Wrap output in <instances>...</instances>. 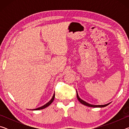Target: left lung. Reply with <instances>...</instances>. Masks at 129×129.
Masks as SVG:
<instances>
[{
	"mask_svg": "<svg viewBox=\"0 0 129 129\" xmlns=\"http://www.w3.org/2000/svg\"><path fill=\"white\" fill-rule=\"evenodd\" d=\"M77 99H78V101H79L82 104L84 105H85V106H89V107H92V108H104V107H105L106 106H108V105L110 104V103H109V104H107L106 105H94L90 104L88 103V102L84 101V100H82V99H81L79 97V96H78V95L77 91Z\"/></svg>",
	"mask_w": 129,
	"mask_h": 129,
	"instance_id": "1",
	"label": "left lung"
}]
</instances>
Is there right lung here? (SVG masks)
Listing matches in <instances>:
<instances>
[{"mask_svg":"<svg viewBox=\"0 0 129 129\" xmlns=\"http://www.w3.org/2000/svg\"><path fill=\"white\" fill-rule=\"evenodd\" d=\"M54 96H55V94L54 93V94H53V97H52V99H51V100H50V101H49L48 102V103H47L46 104H45L44 105H43V106H42L40 107V108H37V109H34V110H41V109H45V108H47V107H48V106H49L50 105H51V104L52 103V102L53 101V100H54Z\"/></svg>","mask_w":129,"mask_h":129,"instance_id":"right-lung-1","label":"right lung"}]
</instances>
